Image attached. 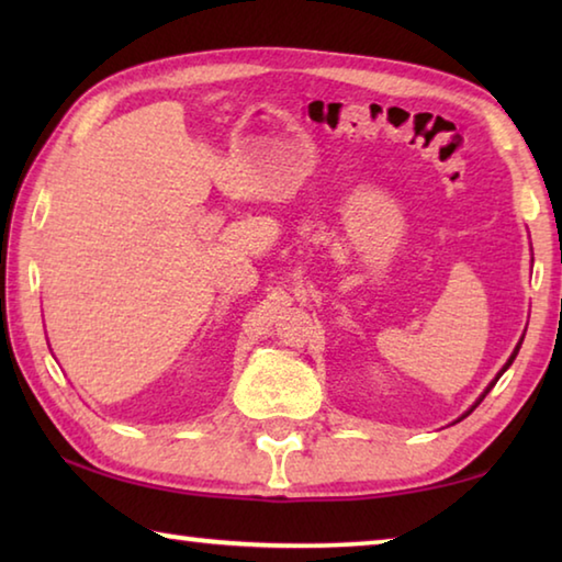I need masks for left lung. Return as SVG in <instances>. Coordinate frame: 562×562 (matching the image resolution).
<instances>
[{
  "label": "left lung",
  "mask_w": 562,
  "mask_h": 562,
  "mask_svg": "<svg viewBox=\"0 0 562 562\" xmlns=\"http://www.w3.org/2000/svg\"><path fill=\"white\" fill-rule=\"evenodd\" d=\"M518 349H520V345H518V347H516V351H513V355H510V359H508V361H506V367H503V369H501V374H503V372H506V369H508V367H510V361H513V359H516V355H518ZM501 374H498V376H496V379H493V384H496V382H498V379H501ZM493 384H488V389H486V392H483V396H486V394H488V392H491V389H493ZM483 396H481V398H479V402H483ZM469 414H471V412H469ZM463 416H465V414H463Z\"/></svg>",
  "instance_id": "obj_1"
}]
</instances>
